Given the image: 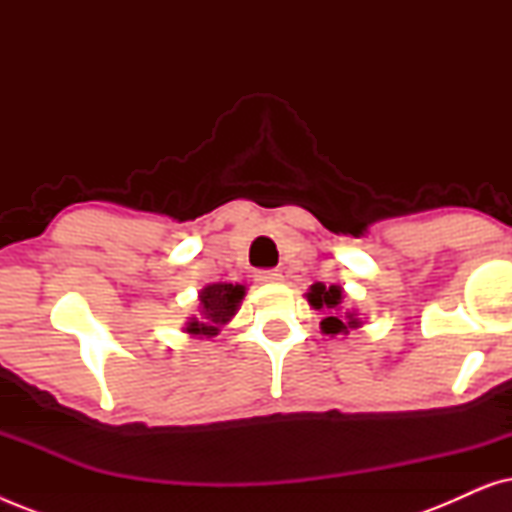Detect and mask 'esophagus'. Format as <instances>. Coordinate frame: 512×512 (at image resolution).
I'll use <instances>...</instances> for the list:
<instances>
[{"mask_svg":"<svg viewBox=\"0 0 512 512\" xmlns=\"http://www.w3.org/2000/svg\"><path fill=\"white\" fill-rule=\"evenodd\" d=\"M256 279L261 284H279L284 279V275L279 270H258Z\"/></svg>","mask_w":512,"mask_h":512,"instance_id":"34e87169","label":"esophagus"}]
</instances>
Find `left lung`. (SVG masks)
<instances>
[{"label": "left lung", "mask_w": 512, "mask_h": 512, "mask_svg": "<svg viewBox=\"0 0 512 512\" xmlns=\"http://www.w3.org/2000/svg\"><path fill=\"white\" fill-rule=\"evenodd\" d=\"M342 300H345V291L338 284H312L310 291H307V303H310L314 310L324 312V319H321V333L326 335H340L349 333V328H359L363 321L359 319V312L356 310H342Z\"/></svg>", "instance_id": "1"}]
</instances>
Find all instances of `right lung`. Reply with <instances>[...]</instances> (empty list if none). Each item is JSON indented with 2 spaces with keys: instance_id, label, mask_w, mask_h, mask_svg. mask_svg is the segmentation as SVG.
Instances as JSON below:
<instances>
[{
  "instance_id": "right-lung-1",
  "label": "right lung",
  "mask_w": 512,
  "mask_h": 512,
  "mask_svg": "<svg viewBox=\"0 0 512 512\" xmlns=\"http://www.w3.org/2000/svg\"><path fill=\"white\" fill-rule=\"evenodd\" d=\"M242 298V284L216 282L205 286L200 291V317L188 321L186 333L195 335V338H214V335H219L221 326H226L235 317Z\"/></svg>"
}]
</instances>
